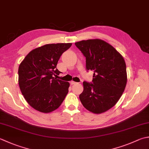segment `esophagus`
Instances as JSON below:
<instances>
[{
    "label": "esophagus",
    "mask_w": 149,
    "mask_h": 149,
    "mask_svg": "<svg viewBox=\"0 0 149 149\" xmlns=\"http://www.w3.org/2000/svg\"><path fill=\"white\" fill-rule=\"evenodd\" d=\"M77 83L76 82H75V81H72L71 82H70V84H76Z\"/></svg>",
    "instance_id": "34e87169"
}]
</instances>
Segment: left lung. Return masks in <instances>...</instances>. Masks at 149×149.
Instances as JSON below:
<instances>
[{"label": "left lung", "mask_w": 149, "mask_h": 149, "mask_svg": "<svg viewBox=\"0 0 149 149\" xmlns=\"http://www.w3.org/2000/svg\"><path fill=\"white\" fill-rule=\"evenodd\" d=\"M75 45L86 57L87 71L94 72L92 82H83L81 102L90 112H106L116 104L126 86L123 57L112 46L101 39L81 40Z\"/></svg>", "instance_id": "left-lung-1"}]
</instances>
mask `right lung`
I'll use <instances>...</instances> for the list:
<instances>
[{"label":"right lung","mask_w":149,"mask_h":149,"mask_svg":"<svg viewBox=\"0 0 149 149\" xmlns=\"http://www.w3.org/2000/svg\"><path fill=\"white\" fill-rule=\"evenodd\" d=\"M71 43L49 44L31 50L20 64L19 84L30 105L38 111L56 110L68 92L70 83L56 79L61 72L56 68L61 55Z\"/></svg>","instance_id":"1"}]
</instances>
